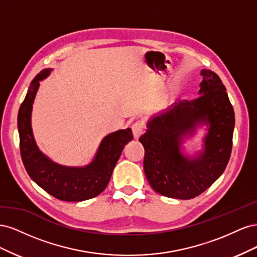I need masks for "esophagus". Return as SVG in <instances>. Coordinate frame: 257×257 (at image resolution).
Segmentation results:
<instances>
[{"instance_id": "34e87169", "label": "esophagus", "mask_w": 257, "mask_h": 257, "mask_svg": "<svg viewBox=\"0 0 257 257\" xmlns=\"http://www.w3.org/2000/svg\"><path fill=\"white\" fill-rule=\"evenodd\" d=\"M132 131H133V135L134 138L138 139L139 136H141L144 133V124L141 121H136L133 125H132Z\"/></svg>"}]
</instances>
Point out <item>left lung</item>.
Wrapping results in <instances>:
<instances>
[{
    "label": "left lung",
    "instance_id": "8db88e82",
    "mask_svg": "<svg viewBox=\"0 0 257 257\" xmlns=\"http://www.w3.org/2000/svg\"><path fill=\"white\" fill-rule=\"evenodd\" d=\"M201 76L199 96L154 115L139 137L145 148L146 177L161 195L178 199L200 195L223 174L229 161L234 109L220 77L209 69H203ZM203 122L209 125L204 151L197 158H186L180 152L183 138Z\"/></svg>",
    "mask_w": 257,
    "mask_h": 257
}]
</instances>
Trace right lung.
<instances>
[{"label":"right lung","mask_w":257,"mask_h":257,"mask_svg":"<svg viewBox=\"0 0 257 257\" xmlns=\"http://www.w3.org/2000/svg\"><path fill=\"white\" fill-rule=\"evenodd\" d=\"M46 68L38 74L18 112L20 153L23 165L32 180L53 197L63 201H82L97 196L109 182L123 148L133 139L132 130H120L107 135L99 145L94 160L84 167H65L50 161L35 144L31 112L40 81L50 74Z\"/></svg>","instance_id":"obj_1"}]
</instances>
